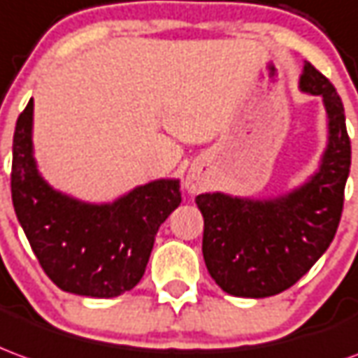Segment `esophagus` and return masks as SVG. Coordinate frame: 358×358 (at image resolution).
<instances>
[{
  "mask_svg": "<svg viewBox=\"0 0 358 358\" xmlns=\"http://www.w3.org/2000/svg\"><path fill=\"white\" fill-rule=\"evenodd\" d=\"M186 189H187V194H196L197 186L192 182V180H186Z\"/></svg>",
  "mask_w": 358,
  "mask_h": 358,
  "instance_id": "1",
  "label": "esophagus"
}]
</instances>
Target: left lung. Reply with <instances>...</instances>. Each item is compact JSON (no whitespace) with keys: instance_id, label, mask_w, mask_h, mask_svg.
<instances>
[{"instance_id":"1","label":"left lung","mask_w":358,"mask_h":358,"mask_svg":"<svg viewBox=\"0 0 358 358\" xmlns=\"http://www.w3.org/2000/svg\"><path fill=\"white\" fill-rule=\"evenodd\" d=\"M299 89L322 96L327 143L316 172L275 197L207 192L196 197L203 215V259L222 291L266 299L296 283L336 236L351 169V141L336 87L304 62Z\"/></svg>"}]
</instances>
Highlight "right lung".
I'll return each instance as SVG.
<instances>
[{"label":"right lung","mask_w":358,"mask_h":358,"mask_svg":"<svg viewBox=\"0 0 358 358\" xmlns=\"http://www.w3.org/2000/svg\"><path fill=\"white\" fill-rule=\"evenodd\" d=\"M34 101L17 120L11 197L17 219L50 279L66 292L112 299L145 273L159 227L182 201L178 178H159L106 203L50 186L32 143Z\"/></svg>","instance_id":"right-lung-1"}]
</instances>
